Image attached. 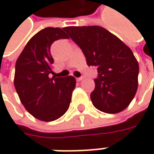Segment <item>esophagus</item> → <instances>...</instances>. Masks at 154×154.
<instances>
[{
    "label": "esophagus",
    "mask_w": 154,
    "mask_h": 154,
    "mask_svg": "<svg viewBox=\"0 0 154 154\" xmlns=\"http://www.w3.org/2000/svg\"><path fill=\"white\" fill-rule=\"evenodd\" d=\"M83 79H84V77H77V78H76V80H77V82H80V81H82V80H83Z\"/></svg>",
    "instance_id": "obj_1"
}]
</instances>
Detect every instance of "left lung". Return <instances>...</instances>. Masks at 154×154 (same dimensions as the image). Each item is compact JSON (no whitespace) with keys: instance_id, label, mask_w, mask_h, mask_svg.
Segmentation results:
<instances>
[{"instance_id":"left-lung-1","label":"left lung","mask_w":154,"mask_h":154,"mask_svg":"<svg viewBox=\"0 0 154 154\" xmlns=\"http://www.w3.org/2000/svg\"><path fill=\"white\" fill-rule=\"evenodd\" d=\"M82 50L88 66H95L97 77L91 94L93 105L105 113L125 110L138 89L139 63L131 49L99 26L63 28Z\"/></svg>"}]
</instances>
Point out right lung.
Masks as SVG:
<instances>
[{
  "label": "right lung",
  "mask_w": 154,
  "mask_h": 154,
  "mask_svg": "<svg viewBox=\"0 0 154 154\" xmlns=\"http://www.w3.org/2000/svg\"><path fill=\"white\" fill-rule=\"evenodd\" d=\"M68 35L60 28H45L36 33L26 44L15 63L14 84L25 109L42 121L50 122L67 112L76 79L51 77V44Z\"/></svg>",
  "instance_id": "add662e5"
}]
</instances>
